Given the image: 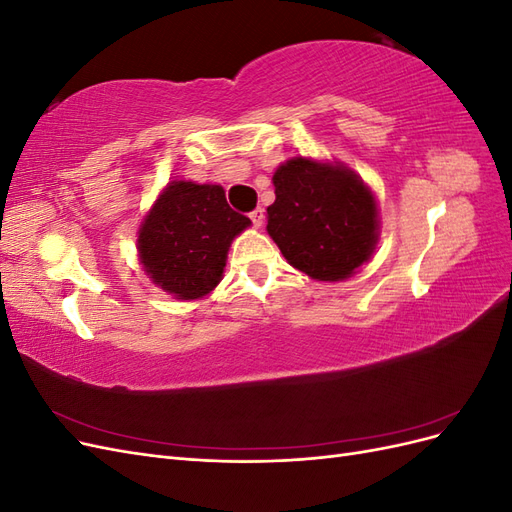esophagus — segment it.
I'll use <instances>...</instances> for the list:
<instances>
[{
    "label": "esophagus",
    "mask_w": 512,
    "mask_h": 512,
    "mask_svg": "<svg viewBox=\"0 0 512 512\" xmlns=\"http://www.w3.org/2000/svg\"><path fill=\"white\" fill-rule=\"evenodd\" d=\"M250 220H252L254 228H260L262 222H265V211H262V209H254V211L250 213Z\"/></svg>",
    "instance_id": "obj_1"
}]
</instances>
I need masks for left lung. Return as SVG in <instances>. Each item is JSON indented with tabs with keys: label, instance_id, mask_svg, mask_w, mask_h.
Masks as SVG:
<instances>
[{
	"label": "left lung",
	"instance_id": "obj_1",
	"mask_svg": "<svg viewBox=\"0 0 512 512\" xmlns=\"http://www.w3.org/2000/svg\"><path fill=\"white\" fill-rule=\"evenodd\" d=\"M267 232L294 269L318 282H342L376 250V196L339 162L290 158L273 173Z\"/></svg>",
	"mask_w": 512,
	"mask_h": 512
}]
</instances>
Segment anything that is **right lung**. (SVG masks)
<instances>
[{
    "mask_svg": "<svg viewBox=\"0 0 512 512\" xmlns=\"http://www.w3.org/2000/svg\"><path fill=\"white\" fill-rule=\"evenodd\" d=\"M250 224L230 209L222 185L170 181L138 228V258L175 299H203L222 280L232 239Z\"/></svg>",
    "mask_w": 512,
    "mask_h": 512,
    "instance_id": "1",
    "label": "right lung"
}]
</instances>
